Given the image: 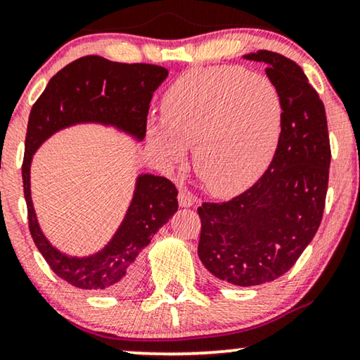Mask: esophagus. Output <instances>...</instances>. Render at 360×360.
<instances>
[{"label":"esophagus","instance_id":"obj_1","mask_svg":"<svg viewBox=\"0 0 360 360\" xmlns=\"http://www.w3.org/2000/svg\"><path fill=\"white\" fill-rule=\"evenodd\" d=\"M178 200H179V205H181V207H192V205L195 204V197L192 195L191 192L187 191V189H182V191L179 192Z\"/></svg>","mask_w":360,"mask_h":360}]
</instances>
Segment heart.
<instances>
[{"label": "heart", "mask_w": 360, "mask_h": 360, "mask_svg": "<svg viewBox=\"0 0 360 360\" xmlns=\"http://www.w3.org/2000/svg\"><path fill=\"white\" fill-rule=\"evenodd\" d=\"M163 117L146 122V139L165 168L194 165L207 189L219 197L240 194L274 158L283 104L269 78L240 67L199 68L166 91Z\"/></svg>", "instance_id": "1"}]
</instances>
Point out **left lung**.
<instances>
[{"label": "left lung", "instance_id": "1", "mask_svg": "<svg viewBox=\"0 0 360 360\" xmlns=\"http://www.w3.org/2000/svg\"><path fill=\"white\" fill-rule=\"evenodd\" d=\"M243 60L266 65L283 104L282 135L262 178L224 204H202L197 255L231 285L272 282L295 264L321 224L331 150L325 105L303 70L281 53Z\"/></svg>", "mask_w": 360, "mask_h": 360}]
</instances>
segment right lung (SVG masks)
<instances>
[{
  "label": "right lung",
  "mask_w": 360,
  "mask_h": 360,
  "mask_svg": "<svg viewBox=\"0 0 360 360\" xmlns=\"http://www.w3.org/2000/svg\"><path fill=\"white\" fill-rule=\"evenodd\" d=\"M166 78L168 70L158 65H129L88 55L60 70L30 109L22 163L29 230L55 274L75 287L108 293L134 288L141 272L140 252L178 212V191L161 176L136 174L130 204L110 240L91 255H68L50 243L35 214L30 194L35 151L58 131L86 124L103 125L141 143L150 101Z\"/></svg>",
  "instance_id": "1"
}]
</instances>
